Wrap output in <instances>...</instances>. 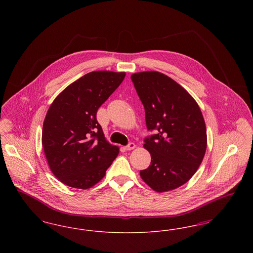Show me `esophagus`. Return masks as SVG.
<instances>
[{
	"instance_id": "34e87169",
	"label": "esophagus",
	"mask_w": 253,
	"mask_h": 253,
	"mask_svg": "<svg viewBox=\"0 0 253 253\" xmlns=\"http://www.w3.org/2000/svg\"><path fill=\"white\" fill-rule=\"evenodd\" d=\"M134 147H135V144H134V143H132V142H131V143H129V144L127 145V146H125V147H124V150L130 151V150H132Z\"/></svg>"
}]
</instances>
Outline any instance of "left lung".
Masks as SVG:
<instances>
[{
    "instance_id": "obj_1",
    "label": "left lung",
    "mask_w": 253,
    "mask_h": 253,
    "mask_svg": "<svg viewBox=\"0 0 253 253\" xmlns=\"http://www.w3.org/2000/svg\"><path fill=\"white\" fill-rule=\"evenodd\" d=\"M145 109L148 131L144 147L151 165L140 170L145 183L158 193L174 190L191 179L207 149L204 118L196 101L182 86L162 73L131 76Z\"/></svg>"
}]
</instances>
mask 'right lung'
Returning a JSON list of instances; mask_svg holds the SVG:
<instances>
[{
  "label": "right lung",
  "mask_w": 253,
  "mask_h": 253,
  "mask_svg": "<svg viewBox=\"0 0 253 253\" xmlns=\"http://www.w3.org/2000/svg\"><path fill=\"white\" fill-rule=\"evenodd\" d=\"M125 73H88L67 86L49 107L42 147L53 174L76 189L93 187L119 155L107 142L96 112L121 85Z\"/></svg>",
  "instance_id": "right-lung-1"
}]
</instances>
